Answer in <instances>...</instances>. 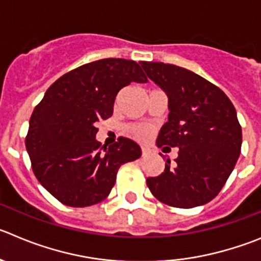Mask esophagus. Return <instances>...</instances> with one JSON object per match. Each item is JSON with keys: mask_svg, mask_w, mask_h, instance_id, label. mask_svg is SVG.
<instances>
[{"mask_svg": "<svg viewBox=\"0 0 261 261\" xmlns=\"http://www.w3.org/2000/svg\"><path fill=\"white\" fill-rule=\"evenodd\" d=\"M150 154H151V149L147 146H142V156H147Z\"/></svg>", "mask_w": 261, "mask_h": 261, "instance_id": "34e87169", "label": "esophagus"}]
</instances>
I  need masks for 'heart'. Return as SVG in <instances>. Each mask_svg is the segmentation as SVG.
<instances>
[{
  "mask_svg": "<svg viewBox=\"0 0 261 261\" xmlns=\"http://www.w3.org/2000/svg\"><path fill=\"white\" fill-rule=\"evenodd\" d=\"M130 133H132L133 136H136L137 138H145L149 136L150 133V128L146 125H133L130 126Z\"/></svg>",
  "mask_w": 261,
  "mask_h": 261,
  "instance_id": "obj_1",
  "label": "heart"
}]
</instances>
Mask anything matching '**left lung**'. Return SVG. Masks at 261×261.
<instances>
[{
    "label": "left lung",
    "mask_w": 261,
    "mask_h": 261,
    "mask_svg": "<svg viewBox=\"0 0 261 261\" xmlns=\"http://www.w3.org/2000/svg\"><path fill=\"white\" fill-rule=\"evenodd\" d=\"M150 80L168 97V121L156 146L178 147L174 163L149 177L156 199L172 207L193 208L214 199L225 185L242 146L237 111L223 90L191 71L162 62H141Z\"/></svg>",
    "instance_id": "left-lung-1"
}]
</instances>
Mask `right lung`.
Returning <instances> with one entry per match:
<instances>
[{
	"label": "right lung",
	"instance_id": "1",
	"mask_svg": "<svg viewBox=\"0 0 261 261\" xmlns=\"http://www.w3.org/2000/svg\"><path fill=\"white\" fill-rule=\"evenodd\" d=\"M147 77L135 61L107 58L67 72L50 85L30 119L25 147L37 180L59 202L88 207L110 194L121 164L141 156L120 137L101 149L97 123L114 112L119 90Z\"/></svg>",
	"mask_w": 261,
	"mask_h": 261
}]
</instances>
